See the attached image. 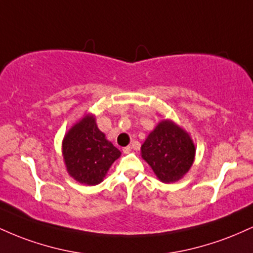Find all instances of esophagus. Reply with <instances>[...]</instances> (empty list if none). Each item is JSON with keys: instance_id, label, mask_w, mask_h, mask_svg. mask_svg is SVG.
Listing matches in <instances>:
<instances>
[{"instance_id": "obj_1", "label": "esophagus", "mask_w": 253, "mask_h": 253, "mask_svg": "<svg viewBox=\"0 0 253 253\" xmlns=\"http://www.w3.org/2000/svg\"><path fill=\"white\" fill-rule=\"evenodd\" d=\"M130 151H132V147H129V146L124 147V149H123V152L125 153V155H127V153H129Z\"/></svg>"}]
</instances>
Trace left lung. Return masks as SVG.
<instances>
[{
  "instance_id": "obj_1",
  "label": "left lung",
  "mask_w": 253,
  "mask_h": 253,
  "mask_svg": "<svg viewBox=\"0 0 253 253\" xmlns=\"http://www.w3.org/2000/svg\"><path fill=\"white\" fill-rule=\"evenodd\" d=\"M141 156L162 182H176L193 165L195 146L184 130L164 120L146 138Z\"/></svg>"
}]
</instances>
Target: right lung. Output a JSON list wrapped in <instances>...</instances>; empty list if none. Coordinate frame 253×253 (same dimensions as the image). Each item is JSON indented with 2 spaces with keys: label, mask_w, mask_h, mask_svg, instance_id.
I'll use <instances>...</instances> for the list:
<instances>
[{
  "label": "right lung",
  "mask_w": 253,
  "mask_h": 253,
  "mask_svg": "<svg viewBox=\"0 0 253 253\" xmlns=\"http://www.w3.org/2000/svg\"><path fill=\"white\" fill-rule=\"evenodd\" d=\"M120 155L90 115L75 125L63 141L66 170L76 181L88 185H96L102 181Z\"/></svg>",
  "instance_id": "right-lung-1"
}]
</instances>
